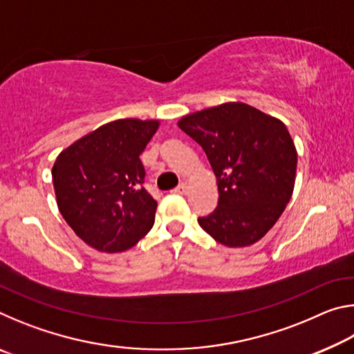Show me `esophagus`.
<instances>
[{"instance_id": "esophagus-1", "label": "esophagus", "mask_w": 354, "mask_h": 354, "mask_svg": "<svg viewBox=\"0 0 354 354\" xmlns=\"http://www.w3.org/2000/svg\"><path fill=\"white\" fill-rule=\"evenodd\" d=\"M189 192V184L185 183V181H183L181 184L178 185V187L175 189V194H179V195H185Z\"/></svg>"}]
</instances>
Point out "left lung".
Segmentation results:
<instances>
[{
	"label": "left lung",
	"instance_id": "8db88e82",
	"mask_svg": "<svg viewBox=\"0 0 354 354\" xmlns=\"http://www.w3.org/2000/svg\"><path fill=\"white\" fill-rule=\"evenodd\" d=\"M178 127L205 149L218 185V205L198 223L226 247L253 245L290 201L297 149L286 124L245 103L189 113Z\"/></svg>",
	"mask_w": 354,
	"mask_h": 354
}]
</instances>
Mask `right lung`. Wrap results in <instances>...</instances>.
Listing matches in <instances>:
<instances>
[{
    "mask_svg": "<svg viewBox=\"0 0 354 354\" xmlns=\"http://www.w3.org/2000/svg\"><path fill=\"white\" fill-rule=\"evenodd\" d=\"M158 128V120H115L57 156L51 171L57 207L92 248L118 253L153 227L158 203L143 189L140 154Z\"/></svg>",
    "mask_w": 354,
    "mask_h": 354,
    "instance_id": "obj_1",
    "label": "right lung"
}]
</instances>
